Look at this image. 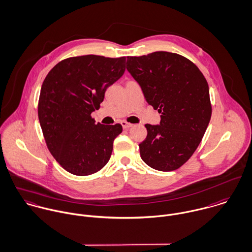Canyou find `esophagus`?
Listing matches in <instances>:
<instances>
[{"instance_id":"obj_1","label":"esophagus","mask_w":252,"mask_h":252,"mask_svg":"<svg viewBox=\"0 0 252 252\" xmlns=\"http://www.w3.org/2000/svg\"><path fill=\"white\" fill-rule=\"evenodd\" d=\"M121 125H122V126H123L125 129H127V128H129V127L132 126V124L126 123V122H125V121H123V122L121 123Z\"/></svg>"}]
</instances>
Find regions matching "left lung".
<instances>
[{
  "label": "left lung",
  "instance_id": "left-lung-1",
  "mask_svg": "<svg viewBox=\"0 0 252 252\" xmlns=\"http://www.w3.org/2000/svg\"><path fill=\"white\" fill-rule=\"evenodd\" d=\"M126 69L146 101L160 114L159 125H145L140 156L152 168L171 171L196 151L211 117L207 82L186 57L167 51L128 56Z\"/></svg>",
  "mask_w": 252,
  "mask_h": 252
}]
</instances>
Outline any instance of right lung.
I'll return each mask as SVG.
<instances>
[{"label":"right lung","mask_w":252,"mask_h":252,"mask_svg":"<svg viewBox=\"0 0 252 252\" xmlns=\"http://www.w3.org/2000/svg\"><path fill=\"white\" fill-rule=\"evenodd\" d=\"M126 71V57L100 55L70 57L57 63L46 77L38 116L49 150L68 172L86 176L109 161L120 124H95L92 113L100 107L108 87Z\"/></svg>","instance_id":"right-lung-1"}]
</instances>
